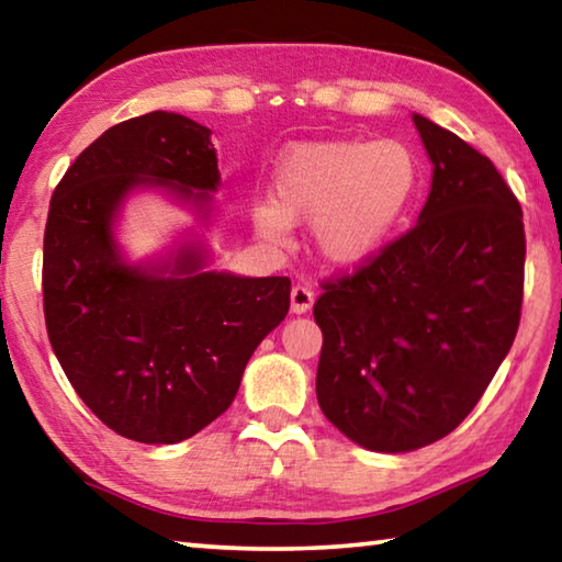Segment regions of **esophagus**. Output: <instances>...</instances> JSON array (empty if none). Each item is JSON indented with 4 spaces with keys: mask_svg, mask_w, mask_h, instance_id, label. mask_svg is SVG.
<instances>
[{
    "mask_svg": "<svg viewBox=\"0 0 562 562\" xmlns=\"http://www.w3.org/2000/svg\"><path fill=\"white\" fill-rule=\"evenodd\" d=\"M312 304H315V292H312L310 288H302V284L292 288L290 307H292L294 315H304V312H310Z\"/></svg>",
    "mask_w": 562,
    "mask_h": 562,
    "instance_id": "esophagus-1",
    "label": "esophagus"
}]
</instances>
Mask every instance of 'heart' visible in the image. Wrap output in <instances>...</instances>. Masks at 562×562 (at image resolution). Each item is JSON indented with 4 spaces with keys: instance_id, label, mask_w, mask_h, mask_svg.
I'll return each mask as SVG.
<instances>
[{
    "instance_id": "1",
    "label": "heart",
    "mask_w": 562,
    "mask_h": 562,
    "mask_svg": "<svg viewBox=\"0 0 562 562\" xmlns=\"http://www.w3.org/2000/svg\"><path fill=\"white\" fill-rule=\"evenodd\" d=\"M422 188V164L398 138L312 140L274 166L272 203L255 207V231L288 240L312 223V245L331 268L372 262L394 240Z\"/></svg>"
}]
</instances>
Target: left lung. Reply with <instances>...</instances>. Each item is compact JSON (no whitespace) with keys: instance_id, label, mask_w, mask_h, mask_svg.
Masks as SVG:
<instances>
[{"instance_id":"8db88e82","label":"left lung","mask_w":562,"mask_h":562,"mask_svg":"<svg viewBox=\"0 0 562 562\" xmlns=\"http://www.w3.org/2000/svg\"><path fill=\"white\" fill-rule=\"evenodd\" d=\"M431 190L406 235L315 304L317 402L379 453L451 434L486 392L520 322L522 211L486 156L414 113Z\"/></svg>"}]
</instances>
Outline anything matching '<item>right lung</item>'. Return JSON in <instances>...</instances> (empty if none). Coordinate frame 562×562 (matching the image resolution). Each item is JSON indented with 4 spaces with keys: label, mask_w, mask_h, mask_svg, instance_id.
Listing matches in <instances>:
<instances>
[{
    "label": "right lung",
    "mask_w": 562,
    "mask_h": 562,
    "mask_svg": "<svg viewBox=\"0 0 562 562\" xmlns=\"http://www.w3.org/2000/svg\"><path fill=\"white\" fill-rule=\"evenodd\" d=\"M211 128L170 111L116 123L66 170L44 231V317L56 359L103 424L178 443L215 422L260 341L290 310L288 278L211 270L221 170ZM193 210L166 254L133 263L115 227L131 194Z\"/></svg>",
    "instance_id": "right-lung-1"
}]
</instances>
